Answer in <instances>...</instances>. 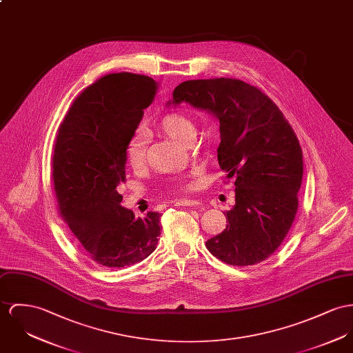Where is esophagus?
<instances>
[{
	"label": "esophagus",
	"mask_w": 353,
	"mask_h": 353,
	"mask_svg": "<svg viewBox=\"0 0 353 353\" xmlns=\"http://www.w3.org/2000/svg\"><path fill=\"white\" fill-rule=\"evenodd\" d=\"M176 207H201L203 204L197 200H188V199H181L174 201Z\"/></svg>",
	"instance_id": "esophagus-1"
}]
</instances>
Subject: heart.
I'll use <instances>...</instances> for the list:
<instances>
[{"mask_svg":"<svg viewBox=\"0 0 353 353\" xmlns=\"http://www.w3.org/2000/svg\"><path fill=\"white\" fill-rule=\"evenodd\" d=\"M157 128L163 134L170 137L173 141L187 145L196 136V126L190 117L183 112H168L159 121ZM146 138L141 130H137L129 137L125 146L126 161L133 169H141L146 163ZM192 183L188 179H180L172 184V190L176 192H187L192 190Z\"/></svg>","mask_w":353,"mask_h":353,"instance_id":"heart-1","label":"heart"}]
</instances>
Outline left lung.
<instances>
[{"mask_svg": "<svg viewBox=\"0 0 353 353\" xmlns=\"http://www.w3.org/2000/svg\"><path fill=\"white\" fill-rule=\"evenodd\" d=\"M181 102L219 119L217 160L227 180L235 179L228 224L205 245L231 266L261 263L283 242L299 210L303 174L299 138L265 92L239 79L183 81L173 91V103Z\"/></svg>", "mask_w": 353, "mask_h": 353, "instance_id": "8db88e82", "label": "left lung"}]
</instances>
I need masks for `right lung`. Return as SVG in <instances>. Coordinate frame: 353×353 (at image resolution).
I'll list each match as a JSON object with an SVG mask.
<instances>
[{"label":"right lung","instance_id":"obj_1","mask_svg":"<svg viewBox=\"0 0 353 353\" xmlns=\"http://www.w3.org/2000/svg\"><path fill=\"white\" fill-rule=\"evenodd\" d=\"M154 79L109 74L84 88L59 126L52 180L59 212L94 262L125 268L157 247L161 215L137 219L121 205L125 146L156 97Z\"/></svg>","mask_w":353,"mask_h":353}]
</instances>
